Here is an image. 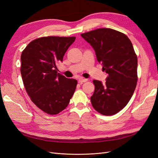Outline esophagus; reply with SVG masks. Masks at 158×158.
<instances>
[{
	"mask_svg": "<svg viewBox=\"0 0 158 158\" xmlns=\"http://www.w3.org/2000/svg\"><path fill=\"white\" fill-rule=\"evenodd\" d=\"M78 81H79V82H80V83H82V82H87V81H88V79H86V78H79Z\"/></svg>",
	"mask_w": 158,
	"mask_h": 158,
	"instance_id": "1",
	"label": "esophagus"
}]
</instances>
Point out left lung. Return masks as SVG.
Segmentation results:
<instances>
[{
  "mask_svg": "<svg viewBox=\"0 0 158 158\" xmlns=\"http://www.w3.org/2000/svg\"><path fill=\"white\" fill-rule=\"evenodd\" d=\"M81 36L92 45L103 70L108 74L106 84L93 80L92 106L103 115H113L127 106L136 86L138 59L132 43L125 34L110 28H99Z\"/></svg>",
  "mask_w": 158,
  "mask_h": 158,
  "instance_id": "left-lung-1",
  "label": "left lung"
}]
</instances>
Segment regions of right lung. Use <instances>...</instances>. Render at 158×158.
I'll return each instance as SVG.
<instances>
[{
    "mask_svg": "<svg viewBox=\"0 0 158 158\" xmlns=\"http://www.w3.org/2000/svg\"><path fill=\"white\" fill-rule=\"evenodd\" d=\"M75 37H43L31 41L22 52L21 75L32 102L43 111L56 114L68 106L77 80L58 73L56 64L63 61Z\"/></svg>",
    "mask_w": 158,
    "mask_h": 158,
    "instance_id": "1",
    "label": "right lung"
}]
</instances>
